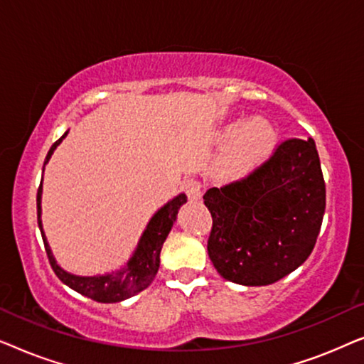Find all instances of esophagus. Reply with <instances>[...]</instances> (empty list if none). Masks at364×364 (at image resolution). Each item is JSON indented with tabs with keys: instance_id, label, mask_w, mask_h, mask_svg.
Listing matches in <instances>:
<instances>
[{
	"instance_id": "obj_1",
	"label": "esophagus",
	"mask_w": 364,
	"mask_h": 364,
	"mask_svg": "<svg viewBox=\"0 0 364 364\" xmlns=\"http://www.w3.org/2000/svg\"><path fill=\"white\" fill-rule=\"evenodd\" d=\"M183 191H186L188 200H198L202 196V186L196 178H188L183 182Z\"/></svg>"
}]
</instances>
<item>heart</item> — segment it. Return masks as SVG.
<instances>
[{"label":"heart","mask_w":364,"mask_h":364,"mask_svg":"<svg viewBox=\"0 0 364 364\" xmlns=\"http://www.w3.org/2000/svg\"><path fill=\"white\" fill-rule=\"evenodd\" d=\"M227 137H233L223 159V172L230 177L243 176L270 157L277 144V132L268 121L253 119L245 126L240 122L227 129Z\"/></svg>","instance_id":"1"}]
</instances>
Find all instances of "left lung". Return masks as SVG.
Instances as JSON below:
<instances>
[{"label":"left lung","mask_w":364,"mask_h":364,"mask_svg":"<svg viewBox=\"0 0 364 364\" xmlns=\"http://www.w3.org/2000/svg\"><path fill=\"white\" fill-rule=\"evenodd\" d=\"M208 257L233 283L270 285L310 257L320 233L326 188L313 139H287L245 177L208 188Z\"/></svg>","instance_id":"left-lung-1"}]
</instances>
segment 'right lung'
Listing matches in <instances>:
<instances>
[{
  "label": "right lung",
  "instance_id": "1",
  "mask_svg": "<svg viewBox=\"0 0 364 364\" xmlns=\"http://www.w3.org/2000/svg\"><path fill=\"white\" fill-rule=\"evenodd\" d=\"M68 136V132L64 134L61 139H58L56 142L53 144L51 149H49L46 156V164L64 137ZM43 183L38 188L36 196V203H38V225L39 230H41V237L44 242V248H46L48 260L51 263V268L56 273L59 280H61L64 285H68L73 290H76L81 295L91 298L94 301L99 303H116L121 300H126V298L136 295V293L146 290V288L151 285L154 278L157 275L159 263H161V250L164 242L171 232L177 218V212L183 202L187 200V197L181 193L176 198H172L171 202L166 203L161 210H159L156 215L151 218L149 225L141 237V242H139L137 250L134 253L131 260L127 262V265L124 270L117 273H107V275L102 277H77L71 275V273L64 272L61 267L58 265L56 260H54L51 248H49L46 237H44L43 225H41V192H43Z\"/></svg>",
  "mask_w": 364,
  "mask_h": 364
}]
</instances>
